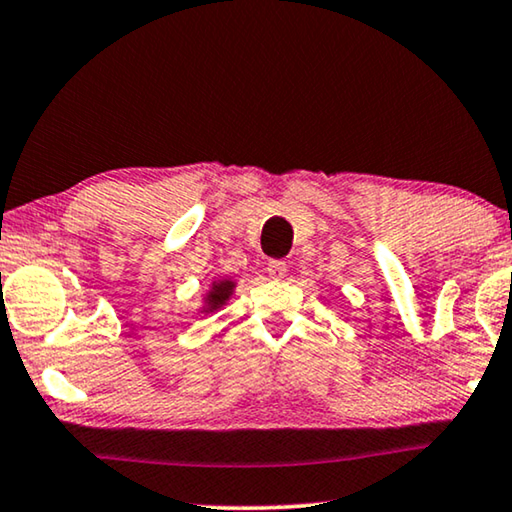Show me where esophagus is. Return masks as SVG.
<instances>
[{
  "mask_svg": "<svg viewBox=\"0 0 512 512\" xmlns=\"http://www.w3.org/2000/svg\"><path fill=\"white\" fill-rule=\"evenodd\" d=\"M266 271H269V275L271 278H285V273H287V264L282 262V259H271L269 262V266H266Z\"/></svg>",
  "mask_w": 512,
  "mask_h": 512,
  "instance_id": "obj_1",
  "label": "esophagus"
}]
</instances>
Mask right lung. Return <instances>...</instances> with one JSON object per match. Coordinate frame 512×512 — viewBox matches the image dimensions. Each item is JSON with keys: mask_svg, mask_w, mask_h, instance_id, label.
Masks as SVG:
<instances>
[{"mask_svg": "<svg viewBox=\"0 0 512 512\" xmlns=\"http://www.w3.org/2000/svg\"><path fill=\"white\" fill-rule=\"evenodd\" d=\"M234 289H237V282L232 278H221V280H214L212 285H209L205 298H202V307L200 312L202 314H212L218 312L223 305H227V300L232 298Z\"/></svg>", "mask_w": 512, "mask_h": 512, "instance_id": "right-lung-1", "label": "right lung"}]
</instances>
